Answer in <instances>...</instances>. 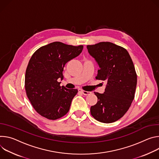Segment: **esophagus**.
Returning a JSON list of instances; mask_svg holds the SVG:
<instances>
[{
	"instance_id": "34e87169",
	"label": "esophagus",
	"mask_w": 159,
	"mask_h": 159,
	"mask_svg": "<svg viewBox=\"0 0 159 159\" xmlns=\"http://www.w3.org/2000/svg\"><path fill=\"white\" fill-rule=\"evenodd\" d=\"M78 92H80V93H82V94H83V95H87L91 94V92H90L84 91V90H81V89H78Z\"/></svg>"
}]
</instances>
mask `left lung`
<instances>
[{
  "mask_svg": "<svg viewBox=\"0 0 159 159\" xmlns=\"http://www.w3.org/2000/svg\"><path fill=\"white\" fill-rule=\"evenodd\" d=\"M86 48L100 68L95 78L106 83L103 93L94 92L98 101L91 107V114L99 122H114L125 114L134 97L137 76L133 62L125 48L111 42Z\"/></svg>",
  "mask_w": 159,
  "mask_h": 159,
  "instance_id": "left-lung-1",
  "label": "left lung"
}]
</instances>
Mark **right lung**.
Segmentation results:
<instances>
[{"label":"right lung","instance_id":"1","mask_svg":"<svg viewBox=\"0 0 159 159\" xmlns=\"http://www.w3.org/2000/svg\"><path fill=\"white\" fill-rule=\"evenodd\" d=\"M83 45L73 46L55 42L39 48L31 56L25 75V90L33 108L51 120L66 115L77 89L60 86L65 64L82 52Z\"/></svg>","mask_w":159,"mask_h":159}]
</instances>
